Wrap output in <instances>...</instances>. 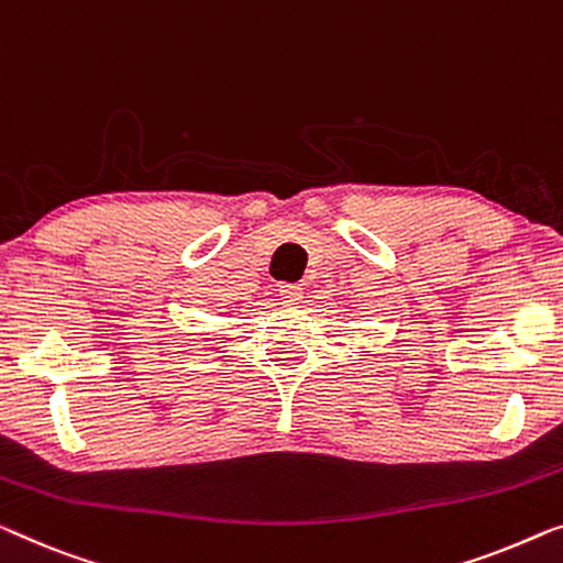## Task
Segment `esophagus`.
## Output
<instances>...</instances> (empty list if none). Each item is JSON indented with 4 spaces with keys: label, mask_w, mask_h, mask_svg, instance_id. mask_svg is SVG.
Masks as SVG:
<instances>
[{
    "label": "esophagus",
    "mask_w": 563,
    "mask_h": 563,
    "mask_svg": "<svg viewBox=\"0 0 563 563\" xmlns=\"http://www.w3.org/2000/svg\"><path fill=\"white\" fill-rule=\"evenodd\" d=\"M282 299L284 301H299L301 299V287L299 284H282Z\"/></svg>",
    "instance_id": "obj_1"
}]
</instances>
